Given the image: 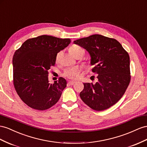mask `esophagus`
<instances>
[{
    "mask_svg": "<svg viewBox=\"0 0 147 147\" xmlns=\"http://www.w3.org/2000/svg\"><path fill=\"white\" fill-rule=\"evenodd\" d=\"M75 82H76L75 81H69L68 82V83H69V85H74Z\"/></svg>",
    "mask_w": 147,
    "mask_h": 147,
    "instance_id": "34e87169",
    "label": "esophagus"
}]
</instances>
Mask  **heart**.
Here are the masks:
<instances>
[{
  "instance_id": "1",
  "label": "heart",
  "mask_w": 147,
  "mask_h": 147,
  "mask_svg": "<svg viewBox=\"0 0 147 147\" xmlns=\"http://www.w3.org/2000/svg\"><path fill=\"white\" fill-rule=\"evenodd\" d=\"M69 52L74 57L77 54H82V55H83V54L85 53L84 50H83L80 46H77V45H74L72 46H71L69 49ZM61 54V53H57L56 57H55V61L56 62L59 61ZM79 72H80V69L77 67H72V68L67 69L65 71L64 75L65 77L69 78L75 79L78 77Z\"/></svg>"
}]
</instances>
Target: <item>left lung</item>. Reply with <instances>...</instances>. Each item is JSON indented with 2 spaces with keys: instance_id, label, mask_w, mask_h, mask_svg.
Wrapping results in <instances>:
<instances>
[{
  "instance_id": "1",
  "label": "left lung",
  "mask_w": 147,
  "mask_h": 147,
  "mask_svg": "<svg viewBox=\"0 0 147 147\" xmlns=\"http://www.w3.org/2000/svg\"><path fill=\"white\" fill-rule=\"evenodd\" d=\"M74 44L90 54V65L98 74V81L83 83L82 100L91 108L102 111L110 108L124 94L130 80V57L116 39L93 34L77 39Z\"/></svg>"
}]
</instances>
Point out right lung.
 Returning a JSON list of instances; mask_svg holds the SVG:
<instances>
[{"mask_svg": "<svg viewBox=\"0 0 147 147\" xmlns=\"http://www.w3.org/2000/svg\"><path fill=\"white\" fill-rule=\"evenodd\" d=\"M71 42L69 38L41 35L27 39L13 55V84L21 100L31 108L46 110L61 98L67 86L65 78L50 83L49 70L58 53Z\"/></svg>", "mask_w": 147, "mask_h": 147, "instance_id": "right-lung-1", "label": "right lung"}]
</instances>
